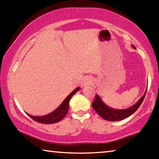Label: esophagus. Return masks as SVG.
Masks as SVG:
<instances>
[{
    "instance_id": "obj_1",
    "label": "esophagus",
    "mask_w": 159,
    "mask_h": 159,
    "mask_svg": "<svg viewBox=\"0 0 159 159\" xmlns=\"http://www.w3.org/2000/svg\"><path fill=\"white\" fill-rule=\"evenodd\" d=\"M93 83V80H92L91 78L89 77H86L82 80V86H87V85H90Z\"/></svg>"
}]
</instances>
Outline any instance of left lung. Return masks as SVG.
Instances as JSON below:
<instances>
[{
  "label": "left lung",
  "mask_w": 159,
  "mask_h": 159,
  "mask_svg": "<svg viewBox=\"0 0 159 159\" xmlns=\"http://www.w3.org/2000/svg\"><path fill=\"white\" fill-rule=\"evenodd\" d=\"M133 49H135L134 46H133ZM147 89L145 92L144 95H143L139 100L133 105V106L127 108V109L123 110H116L113 108H110L107 106L104 102H102L100 97L98 95H95V98L92 103V106L93 109L95 110V112L100 116L101 118L106 120L108 121H117L121 120L128 117L130 116L131 115L134 113L136 110L139 109V107L141 106V103L143 101L145 96H146Z\"/></svg>",
  "instance_id": "8db88e82"
}]
</instances>
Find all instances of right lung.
I'll return each instance as SVG.
<instances>
[{
  "label": "right lung",
  "mask_w": 159,
  "mask_h": 159,
  "mask_svg": "<svg viewBox=\"0 0 159 159\" xmlns=\"http://www.w3.org/2000/svg\"><path fill=\"white\" fill-rule=\"evenodd\" d=\"M80 89V87H77L76 88L74 91L72 92L70 95H69L65 98L62 103L59 105V106L57 108L56 110H54L51 113L46 115L43 116H33L31 115H29V117L34 120L40 123H44V124H52L59 122L61 120H62L65 116L67 113L68 110H69V102L70 100L72 98V95H74Z\"/></svg>",
  "instance_id": "right-lung-1"
}]
</instances>
